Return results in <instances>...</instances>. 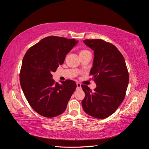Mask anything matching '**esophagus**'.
Returning a JSON list of instances; mask_svg holds the SVG:
<instances>
[{
    "label": "esophagus",
    "instance_id": "1",
    "mask_svg": "<svg viewBox=\"0 0 149 149\" xmlns=\"http://www.w3.org/2000/svg\"><path fill=\"white\" fill-rule=\"evenodd\" d=\"M76 86H77L78 89L81 88V84L79 83H76Z\"/></svg>",
    "mask_w": 149,
    "mask_h": 149
}]
</instances>
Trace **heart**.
I'll list each match as a JSON object with an SVG mask.
<instances>
[{
  "label": "heart",
  "mask_w": 149,
  "mask_h": 149,
  "mask_svg": "<svg viewBox=\"0 0 149 149\" xmlns=\"http://www.w3.org/2000/svg\"><path fill=\"white\" fill-rule=\"evenodd\" d=\"M88 50H86V49H83V50H81L80 52V53H84V52H88Z\"/></svg>",
  "instance_id": "obj_1"
}]
</instances>
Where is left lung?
<instances>
[{
    "instance_id": "left-lung-1",
    "label": "left lung",
    "mask_w": 149,
    "mask_h": 149,
    "mask_svg": "<svg viewBox=\"0 0 149 149\" xmlns=\"http://www.w3.org/2000/svg\"><path fill=\"white\" fill-rule=\"evenodd\" d=\"M94 51L90 75L96 88L92 91L86 85L82 101L84 112L97 119H104L117 110L123 101L129 83V73L124 58L114 45L101 39L84 40Z\"/></svg>"
}]
</instances>
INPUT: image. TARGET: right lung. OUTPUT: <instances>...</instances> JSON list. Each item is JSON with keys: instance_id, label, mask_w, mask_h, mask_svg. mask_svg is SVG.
I'll return each instance as SVG.
<instances>
[{"instance_id": "add662e5", "label": "right lung", "mask_w": 149, "mask_h": 149, "mask_svg": "<svg viewBox=\"0 0 149 149\" xmlns=\"http://www.w3.org/2000/svg\"><path fill=\"white\" fill-rule=\"evenodd\" d=\"M77 43L74 38L49 36L31 47L24 56L20 73L22 91L33 109L45 118L62 114L76 89V83L70 79L55 83L52 73Z\"/></svg>"}]
</instances>
